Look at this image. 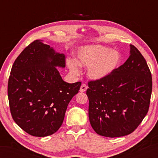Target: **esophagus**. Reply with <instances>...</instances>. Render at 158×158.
Segmentation results:
<instances>
[{"mask_svg": "<svg viewBox=\"0 0 158 158\" xmlns=\"http://www.w3.org/2000/svg\"><path fill=\"white\" fill-rule=\"evenodd\" d=\"M87 89H88V86H87L85 84H84V83H83V84H82L81 85V88H80V92H84L86 91Z\"/></svg>", "mask_w": 158, "mask_h": 158, "instance_id": "esophagus-1", "label": "esophagus"}]
</instances>
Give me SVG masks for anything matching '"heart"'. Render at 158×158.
Returning <instances> with one entry per match:
<instances>
[{"instance_id": "1", "label": "heart", "mask_w": 158, "mask_h": 158, "mask_svg": "<svg viewBox=\"0 0 158 158\" xmlns=\"http://www.w3.org/2000/svg\"><path fill=\"white\" fill-rule=\"evenodd\" d=\"M122 56L120 53L101 45H85L77 52L76 59H67L66 65L74 75L81 73L80 66L88 67V76L93 81H100L110 76L118 68Z\"/></svg>"}]
</instances>
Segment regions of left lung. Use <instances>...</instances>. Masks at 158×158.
I'll return each instance as SVG.
<instances>
[{
    "label": "left lung",
    "instance_id": "1",
    "mask_svg": "<svg viewBox=\"0 0 158 158\" xmlns=\"http://www.w3.org/2000/svg\"><path fill=\"white\" fill-rule=\"evenodd\" d=\"M130 47V56L123 65L106 79L88 83L89 119L99 135L114 138L129 135L148 112L152 74L138 49Z\"/></svg>",
    "mask_w": 158,
    "mask_h": 158
}]
</instances>
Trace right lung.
Masks as SVG:
<instances>
[{"label":"right lung","mask_w":158,"mask_h":158,"mask_svg":"<svg viewBox=\"0 0 158 158\" xmlns=\"http://www.w3.org/2000/svg\"><path fill=\"white\" fill-rule=\"evenodd\" d=\"M65 56L41 40L23 50L12 66L8 98L13 120L29 135L44 137L58 131L81 82L69 83L60 75Z\"/></svg>","instance_id":"1"}]
</instances>
